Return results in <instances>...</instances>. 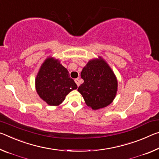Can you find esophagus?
Wrapping results in <instances>:
<instances>
[{
	"label": "esophagus",
	"instance_id": "34e87169",
	"mask_svg": "<svg viewBox=\"0 0 159 159\" xmlns=\"http://www.w3.org/2000/svg\"><path fill=\"white\" fill-rule=\"evenodd\" d=\"M75 84H76V85H78V86H79L80 83H79V78H78V79H75Z\"/></svg>",
	"mask_w": 159,
	"mask_h": 159
}]
</instances>
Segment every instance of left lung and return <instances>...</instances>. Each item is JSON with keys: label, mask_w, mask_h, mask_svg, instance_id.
Here are the masks:
<instances>
[{"label": "left lung", "mask_w": 159, "mask_h": 159, "mask_svg": "<svg viewBox=\"0 0 159 159\" xmlns=\"http://www.w3.org/2000/svg\"><path fill=\"white\" fill-rule=\"evenodd\" d=\"M80 76L84 82L78 89L86 105L98 110L112 102L117 90V81L112 70L103 59L90 61Z\"/></svg>", "instance_id": "left-lung-1"}]
</instances>
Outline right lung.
Wrapping results in <instances>:
<instances>
[{"label":"right lung","instance_id":"obj_1","mask_svg":"<svg viewBox=\"0 0 159 159\" xmlns=\"http://www.w3.org/2000/svg\"><path fill=\"white\" fill-rule=\"evenodd\" d=\"M36 90L48 105L56 106L64 101L68 93L77 89L68 70L53 58L46 59L37 75Z\"/></svg>","mask_w":159,"mask_h":159}]
</instances>
